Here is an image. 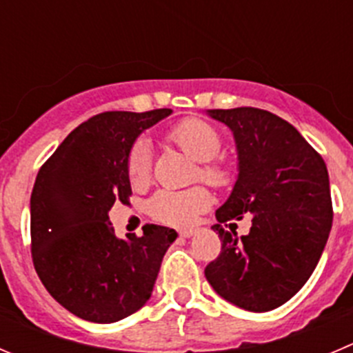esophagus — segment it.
I'll return each mask as SVG.
<instances>
[{
    "mask_svg": "<svg viewBox=\"0 0 353 353\" xmlns=\"http://www.w3.org/2000/svg\"><path fill=\"white\" fill-rule=\"evenodd\" d=\"M194 234H196V230H194V229H182V230H180V236L185 237V239H189V237H192Z\"/></svg>",
    "mask_w": 353,
    "mask_h": 353,
    "instance_id": "34e87169",
    "label": "esophagus"
}]
</instances>
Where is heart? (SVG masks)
Wrapping results in <instances>:
<instances>
[{
    "mask_svg": "<svg viewBox=\"0 0 353 353\" xmlns=\"http://www.w3.org/2000/svg\"><path fill=\"white\" fill-rule=\"evenodd\" d=\"M166 140L179 147L190 159L197 161V176L213 187H223L232 179V170L220 154L223 140L213 124L199 117H187L166 132ZM128 179L133 185H145L150 180L152 157L149 142L137 140L128 154ZM211 203L210 192L203 187H192L185 190L163 189L150 197L149 213L159 221L170 225H187L206 210Z\"/></svg>",
    "mask_w": 353,
    "mask_h": 353,
    "instance_id": "heart-1",
    "label": "heart"
}]
</instances>
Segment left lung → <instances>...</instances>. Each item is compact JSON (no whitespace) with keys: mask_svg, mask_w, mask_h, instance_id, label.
Returning <instances> with one entry per match:
<instances>
[{"mask_svg":"<svg viewBox=\"0 0 353 353\" xmlns=\"http://www.w3.org/2000/svg\"><path fill=\"white\" fill-rule=\"evenodd\" d=\"M234 133L239 174L216 210L221 253L204 268L230 303L268 312L294 296L317 267L333 225L324 161L293 124L263 109L208 110ZM253 214L248 236L219 225Z\"/></svg>","mask_w":353,"mask_h":353,"instance_id":"obj_1","label":"left lung"}]
</instances>
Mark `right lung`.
<instances>
[{"label": "right lung", "mask_w": 353, "mask_h": 353, "mask_svg": "<svg viewBox=\"0 0 353 353\" xmlns=\"http://www.w3.org/2000/svg\"><path fill=\"white\" fill-rule=\"evenodd\" d=\"M173 112L112 110L67 135L36 176L31 251L43 286L70 314L110 324L135 314L152 294L176 232L147 223L143 236L117 239L109 211L132 196L128 154L143 130Z\"/></svg>", "instance_id": "obj_1"}]
</instances>
